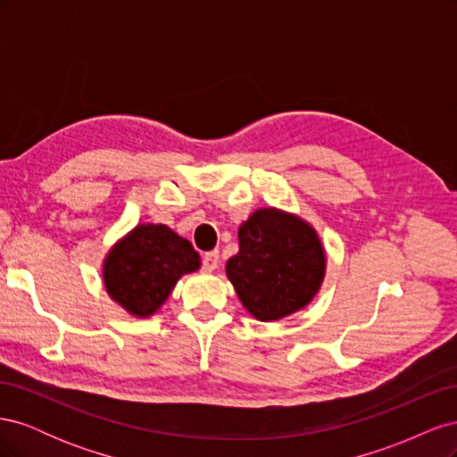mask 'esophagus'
Returning <instances> with one entry per match:
<instances>
[{
  "instance_id": "obj_1",
  "label": "esophagus",
  "mask_w": 457,
  "mask_h": 457,
  "mask_svg": "<svg viewBox=\"0 0 457 457\" xmlns=\"http://www.w3.org/2000/svg\"><path fill=\"white\" fill-rule=\"evenodd\" d=\"M202 265H204V270L207 272H213L219 265V252L213 250V252H207L204 253V259H202Z\"/></svg>"
}]
</instances>
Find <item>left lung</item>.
Listing matches in <instances>:
<instances>
[{"label": "left lung", "instance_id": "1", "mask_svg": "<svg viewBox=\"0 0 457 457\" xmlns=\"http://www.w3.org/2000/svg\"><path fill=\"white\" fill-rule=\"evenodd\" d=\"M238 253L227 278L244 309L261 322L305 309L320 292L326 250L309 220L278 207H259L238 228Z\"/></svg>", "mask_w": 457, "mask_h": 457}]
</instances>
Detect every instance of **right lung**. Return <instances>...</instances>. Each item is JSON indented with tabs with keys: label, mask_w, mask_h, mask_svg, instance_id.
<instances>
[{
	"label": "right lung",
	"mask_w": 457,
	"mask_h": 457,
	"mask_svg": "<svg viewBox=\"0 0 457 457\" xmlns=\"http://www.w3.org/2000/svg\"><path fill=\"white\" fill-rule=\"evenodd\" d=\"M202 265L192 244L168 225L139 223L104 255L108 297L135 318L156 314L177 282Z\"/></svg>",
	"instance_id": "right-lung-1"
}]
</instances>
